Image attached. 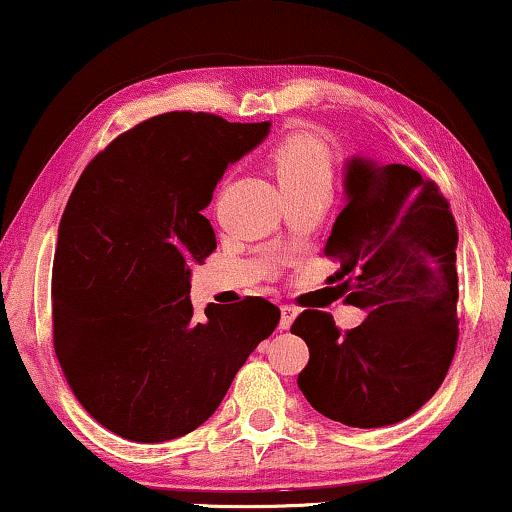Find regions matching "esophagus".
<instances>
[{
  "label": "esophagus",
  "instance_id": "obj_1",
  "mask_svg": "<svg viewBox=\"0 0 512 512\" xmlns=\"http://www.w3.org/2000/svg\"><path fill=\"white\" fill-rule=\"evenodd\" d=\"M295 316H297V309L290 307V304H283V307H281V321H278V328H281V331H288L290 323L295 321Z\"/></svg>",
  "mask_w": 512,
  "mask_h": 512
}]
</instances>
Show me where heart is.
I'll return each mask as SVG.
<instances>
[{
    "label": "heart",
    "mask_w": 512,
    "mask_h": 512,
    "mask_svg": "<svg viewBox=\"0 0 512 512\" xmlns=\"http://www.w3.org/2000/svg\"><path fill=\"white\" fill-rule=\"evenodd\" d=\"M271 165L286 193L314 186L331 189L335 179V158L326 144L307 132L288 134L271 148Z\"/></svg>",
    "instance_id": "b5f03b06"
}]
</instances>
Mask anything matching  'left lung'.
I'll return each instance as SVG.
<instances>
[{
	"label": "left lung",
	"mask_w": 512,
	"mask_h": 512,
	"mask_svg": "<svg viewBox=\"0 0 512 512\" xmlns=\"http://www.w3.org/2000/svg\"><path fill=\"white\" fill-rule=\"evenodd\" d=\"M349 203L323 255L328 278L366 321L340 331L333 316L304 309L290 333L309 347L297 385L309 404L349 428L409 418L444 383L458 345V229L432 179L406 165L347 167Z\"/></svg>",
	"instance_id": "left-lung-1"
}]
</instances>
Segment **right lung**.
Returning a JSON list of instances; mask_svg holds the SVG:
<instances>
[{
    "label": "right lung",
    "mask_w": 512,
    "mask_h": 512,
    "mask_svg": "<svg viewBox=\"0 0 512 512\" xmlns=\"http://www.w3.org/2000/svg\"><path fill=\"white\" fill-rule=\"evenodd\" d=\"M269 122L174 111L115 137L84 167L58 226L54 349L84 411L115 435L170 442L222 404L278 307L245 297L193 316L191 264L217 248L200 210Z\"/></svg>",
    "instance_id": "add662e5"
}]
</instances>
